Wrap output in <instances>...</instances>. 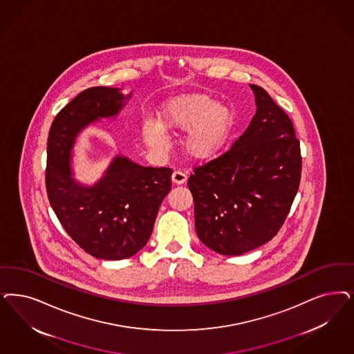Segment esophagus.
Instances as JSON below:
<instances>
[{
	"instance_id": "esophagus-1",
	"label": "esophagus",
	"mask_w": 354,
	"mask_h": 354,
	"mask_svg": "<svg viewBox=\"0 0 354 354\" xmlns=\"http://www.w3.org/2000/svg\"><path fill=\"white\" fill-rule=\"evenodd\" d=\"M171 179L175 184H184L187 182V174L180 170L174 171Z\"/></svg>"
}]
</instances>
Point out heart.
Returning a JSON list of instances; mask_svg holds the SVG:
<instances>
[{
	"label": "heart",
	"mask_w": 354,
	"mask_h": 354,
	"mask_svg": "<svg viewBox=\"0 0 354 354\" xmlns=\"http://www.w3.org/2000/svg\"><path fill=\"white\" fill-rule=\"evenodd\" d=\"M162 122L149 119L144 122L142 134L147 145L166 147V128L188 131L184 138L185 151L194 158L207 159L218 154L226 145L234 128V115L212 97L191 95L171 100L162 112Z\"/></svg>",
	"instance_id": "b5f03b06"
}]
</instances>
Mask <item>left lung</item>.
I'll return each mask as SVG.
<instances>
[{
	"instance_id": "1",
	"label": "left lung",
	"mask_w": 354,
	"mask_h": 354,
	"mask_svg": "<svg viewBox=\"0 0 354 354\" xmlns=\"http://www.w3.org/2000/svg\"><path fill=\"white\" fill-rule=\"evenodd\" d=\"M257 113L232 149L196 167L188 179L197 236L210 250L236 257L269 242L297 195L302 158L289 116L268 93L250 85Z\"/></svg>"
}]
</instances>
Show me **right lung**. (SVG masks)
<instances>
[{"mask_svg": "<svg viewBox=\"0 0 354 354\" xmlns=\"http://www.w3.org/2000/svg\"><path fill=\"white\" fill-rule=\"evenodd\" d=\"M131 97L115 87H90L57 113L49 129V204L74 242L103 260L133 257L145 247L160 203L171 189V169L144 167L122 156L113 158L94 185L73 178L77 136L93 122L116 118Z\"/></svg>", "mask_w": 354, "mask_h": 354, "instance_id": "1", "label": "right lung"}]
</instances>
